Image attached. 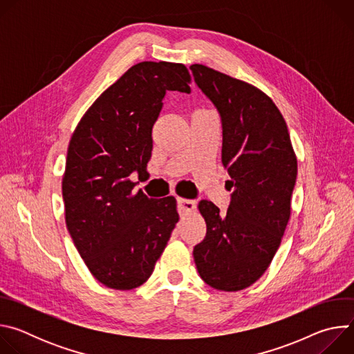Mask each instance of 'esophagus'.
I'll return each instance as SVG.
<instances>
[{"mask_svg":"<svg viewBox=\"0 0 354 354\" xmlns=\"http://www.w3.org/2000/svg\"><path fill=\"white\" fill-rule=\"evenodd\" d=\"M178 209H179L180 214H187L196 209V201L178 197Z\"/></svg>","mask_w":354,"mask_h":354,"instance_id":"34e87169","label":"esophagus"}]
</instances>
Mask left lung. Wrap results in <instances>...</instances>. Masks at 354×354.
<instances>
[{
  "instance_id": "left-lung-1",
  "label": "left lung",
  "mask_w": 354,
  "mask_h": 354,
  "mask_svg": "<svg viewBox=\"0 0 354 354\" xmlns=\"http://www.w3.org/2000/svg\"><path fill=\"white\" fill-rule=\"evenodd\" d=\"M190 70L221 115V161L235 187L227 214L209 200L198 203L207 232L193 258L210 287L239 291L266 272L280 246L297 157L284 118L263 91L203 64Z\"/></svg>"
}]
</instances>
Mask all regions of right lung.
<instances>
[{
    "mask_svg": "<svg viewBox=\"0 0 354 354\" xmlns=\"http://www.w3.org/2000/svg\"><path fill=\"white\" fill-rule=\"evenodd\" d=\"M186 66L141 62L89 106L77 124L63 175L66 225L92 276L115 290L148 280L179 221L176 198L133 192L147 172L153 126L167 91L190 93Z\"/></svg>",
    "mask_w": 354,
    "mask_h": 354,
    "instance_id": "add662e5",
    "label": "right lung"
}]
</instances>
